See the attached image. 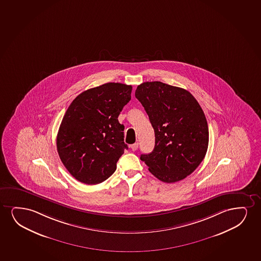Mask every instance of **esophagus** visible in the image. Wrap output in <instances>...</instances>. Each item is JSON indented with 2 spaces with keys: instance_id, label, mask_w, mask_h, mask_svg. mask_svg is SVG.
Wrapping results in <instances>:
<instances>
[{
  "instance_id": "obj_1",
  "label": "esophagus",
  "mask_w": 261,
  "mask_h": 261,
  "mask_svg": "<svg viewBox=\"0 0 261 261\" xmlns=\"http://www.w3.org/2000/svg\"><path fill=\"white\" fill-rule=\"evenodd\" d=\"M138 142H136V143H134L133 145H131V149H132L133 151H136V149H138Z\"/></svg>"
}]
</instances>
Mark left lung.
<instances>
[{
  "label": "left lung",
  "instance_id": "obj_1",
  "mask_svg": "<svg viewBox=\"0 0 261 261\" xmlns=\"http://www.w3.org/2000/svg\"><path fill=\"white\" fill-rule=\"evenodd\" d=\"M155 132V147L141 160L164 182H176L193 173L206 154L209 130L196 98L178 87L143 82L136 90Z\"/></svg>",
  "mask_w": 261,
  "mask_h": 261
}]
</instances>
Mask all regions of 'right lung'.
<instances>
[{
    "label": "right lung",
    "instance_id": "add662e5",
    "mask_svg": "<svg viewBox=\"0 0 261 261\" xmlns=\"http://www.w3.org/2000/svg\"><path fill=\"white\" fill-rule=\"evenodd\" d=\"M132 86L110 82L90 88L68 107L57 136L58 155L79 181L95 185L108 179L128 149L118 120L131 100Z\"/></svg>",
    "mask_w": 261,
    "mask_h": 261
}]
</instances>
